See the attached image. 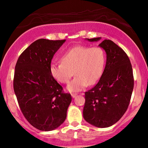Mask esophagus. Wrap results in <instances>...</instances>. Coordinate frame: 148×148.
I'll use <instances>...</instances> for the list:
<instances>
[{
  "label": "esophagus",
  "mask_w": 148,
  "mask_h": 148,
  "mask_svg": "<svg viewBox=\"0 0 148 148\" xmlns=\"http://www.w3.org/2000/svg\"><path fill=\"white\" fill-rule=\"evenodd\" d=\"M71 95H72V98H75V97L77 96V93H72Z\"/></svg>",
  "instance_id": "34e87169"
}]
</instances>
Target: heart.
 Masks as SVG:
<instances>
[{"label": "heart", "mask_w": 148, "mask_h": 148, "mask_svg": "<svg viewBox=\"0 0 148 148\" xmlns=\"http://www.w3.org/2000/svg\"><path fill=\"white\" fill-rule=\"evenodd\" d=\"M106 55L100 47L76 46L65 52L61 62H53L49 71L53 78L68 84L74 72L76 77L67 86L70 92H77L95 84L103 73Z\"/></svg>", "instance_id": "b5f03b06"}]
</instances>
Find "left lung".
Segmentation results:
<instances>
[{
    "label": "left lung",
    "mask_w": 148,
    "mask_h": 148,
    "mask_svg": "<svg viewBox=\"0 0 148 148\" xmlns=\"http://www.w3.org/2000/svg\"><path fill=\"white\" fill-rule=\"evenodd\" d=\"M87 40L97 42L101 37ZM99 46L106 53V63L96 86L85 92L84 118L95 127L105 128L123 116L131 101L134 87L132 65L121 47L110 40Z\"/></svg>",
    "instance_id": "obj_1"
}]
</instances>
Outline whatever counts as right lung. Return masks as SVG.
Returning <instances> with one entry per match:
<instances>
[{
	"label": "right lung",
	"instance_id": "obj_1",
	"mask_svg": "<svg viewBox=\"0 0 148 148\" xmlns=\"http://www.w3.org/2000/svg\"><path fill=\"white\" fill-rule=\"evenodd\" d=\"M65 40L38 39L19 57L15 67L14 89L24 117L37 129L49 131L64 121L71 94L51 76V59Z\"/></svg>",
	"mask_w": 148,
	"mask_h": 148
}]
</instances>
